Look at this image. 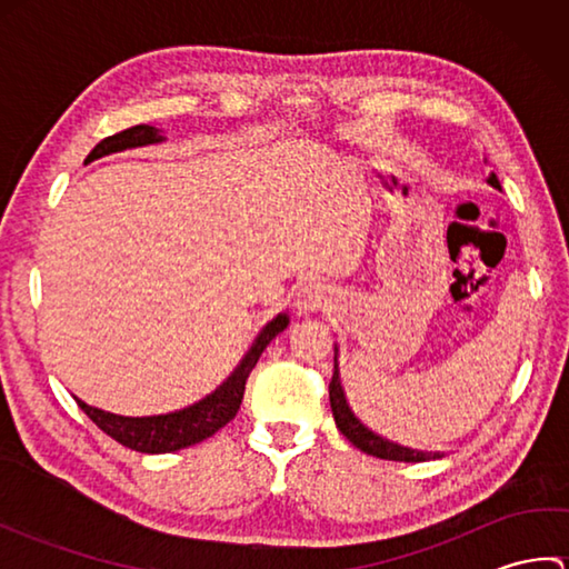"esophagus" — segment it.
Returning <instances> with one entry per match:
<instances>
[{
  "label": "esophagus",
  "instance_id": "esophagus-1",
  "mask_svg": "<svg viewBox=\"0 0 569 569\" xmlns=\"http://www.w3.org/2000/svg\"><path fill=\"white\" fill-rule=\"evenodd\" d=\"M325 306V288L320 283H303L296 288L293 293V310L296 316H310Z\"/></svg>",
  "mask_w": 569,
  "mask_h": 569
}]
</instances>
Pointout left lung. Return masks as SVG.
Segmentation results:
<instances>
[{"instance_id":"left-lung-1","label":"left lung","mask_w":569,"mask_h":569,"mask_svg":"<svg viewBox=\"0 0 569 569\" xmlns=\"http://www.w3.org/2000/svg\"><path fill=\"white\" fill-rule=\"evenodd\" d=\"M487 183L491 188L501 190V183L497 173H489ZM337 349L335 345V371H332V381H330V406H332V416H335V426L340 430L345 438L352 442L357 450L373 455L379 459H393V462H428V459H438V452H422V450H413V447H406V445H398L389 438H383L377 430H371L367 422H361L359 416L352 410L347 401V393H345V386L340 379V365H337Z\"/></svg>"}]
</instances>
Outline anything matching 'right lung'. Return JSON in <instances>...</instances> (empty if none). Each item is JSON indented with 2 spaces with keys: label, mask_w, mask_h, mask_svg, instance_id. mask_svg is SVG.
Segmentation results:
<instances>
[{
  "label": "right lung",
  "mask_w": 569,
  "mask_h": 569,
  "mask_svg": "<svg viewBox=\"0 0 569 569\" xmlns=\"http://www.w3.org/2000/svg\"><path fill=\"white\" fill-rule=\"evenodd\" d=\"M166 137L161 129L149 127V124H137L131 129L119 131L114 137L102 139L98 147H94L88 159H84V166L102 159V156L119 153L127 149H141V147H153V143H163ZM288 316L281 312V316L273 318L261 335L257 337V342L251 345L247 357L241 359V365L234 369L232 377H229L220 389L214 393L204 396L202 401L192 403L183 410H176V413H166V416H143V418H131V416H117L110 413V410L88 406L78 398V406L88 413V418L104 430L110 438L117 442H122L124 447H131L137 452H147V455H166V452H176L183 450V447L198 445L204 438H210L220 428H224L229 420L237 416V410L241 406V398H244V386L249 379V371L257 367V361L261 352L266 349L278 332H283L288 328Z\"/></svg>",
  "instance_id": "add662e5"
}]
</instances>
